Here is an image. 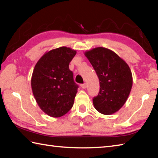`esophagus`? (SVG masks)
<instances>
[{
	"mask_svg": "<svg viewBox=\"0 0 158 158\" xmlns=\"http://www.w3.org/2000/svg\"><path fill=\"white\" fill-rule=\"evenodd\" d=\"M81 87L83 89H85V88H86V87H87V84H81Z\"/></svg>",
	"mask_w": 158,
	"mask_h": 158,
	"instance_id": "obj_1",
	"label": "esophagus"
}]
</instances>
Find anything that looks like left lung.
Listing matches in <instances>:
<instances>
[{"mask_svg": "<svg viewBox=\"0 0 158 158\" xmlns=\"http://www.w3.org/2000/svg\"><path fill=\"white\" fill-rule=\"evenodd\" d=\"M85 56L98 76L100 90L93 99L100 113L112 114L127 102L133 85V76L128 65L114 52L97 47L85 52Z\"/></svg>", "mask_w": 158, "mask_h": 158, "instance_id": "1", "label": "left lung"}]
</instances>
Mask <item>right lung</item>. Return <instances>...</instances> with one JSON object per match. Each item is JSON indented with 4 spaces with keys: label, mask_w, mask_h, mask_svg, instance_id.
<instances>
[{
    "label": "right lung",
    "mask_w": 158,
    "mask_h": 158,
    "mask_svg": "<svg viewBox=\"0 0 158 158\" xmlns=\"http://www.w3.org/2000/svg\"><path fill=\"white\" fill-rule=\"evenodd\" d=\"M77 54L70 48L46 52L35 65L31 86L37 104L48 115L60 117L72 108L77 93L69 64Z\"/></svg>",
    "instance_id": "add662e5"
}]
</instances>
